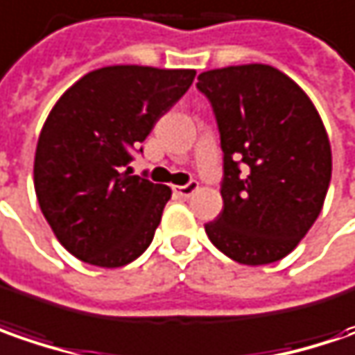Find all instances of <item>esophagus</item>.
<instances>
[{
    "mask_svg": "<svg viewBox=\"0 0 355 355\" xmlns=\"http://www.w3.org/2000/svg\"><path fill=\"white\" fill-rule=\"evenodd\" d=\"M173 190L177 192L178 196H182V198H190L198 190V182L196 180H190L189 184H184V187H173Z\"/></svg>",
    "mask_w": 355,
    "mask_h": 355,
    "instance_id": "esophagus-1",
    "label": "esophagus"
}]
</instances>
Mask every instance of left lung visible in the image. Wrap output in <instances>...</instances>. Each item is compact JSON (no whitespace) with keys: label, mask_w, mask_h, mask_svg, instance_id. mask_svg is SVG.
Here are the masks:
<instances>
[{"label":"left lung","mask_w":355,"mask_h":355,"mask_svg":"<svg viewBox=\"0 0 355 355\" xmlns=\"http://www.w3.org/2000/svg\"><path fill=\"white\" fill-rule=\"evenodd\" d=\"M196 86L214 107L224 151V208L204 230L234 261H279L306 236L328 192L322 119L299 84L269 64L208 70Z\"/></svg>","instance_id":"1"}]
</instances>
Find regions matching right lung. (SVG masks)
Segmentation results:
<instances>
[{
  "label": "right lung",
  "mask_w": 355,
  "mask_h": 355,
  "mask_svg": "<svg viewBox=\"0 0 355 355\" xmlns=\"http://www.w3.org/2000/svg\"><path fill=\"white\" fill-rule=\"evenodd\" d=\"M194 76L190 68L104 67L58 98L39 135L33 180L41 212L74 257L116 269L153 241L171 189L131 175V149Z\"/></svg>",
  "instance_id": "add662e5"
}]
</instances>
